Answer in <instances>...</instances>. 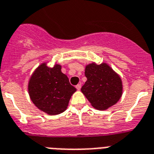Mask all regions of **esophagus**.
<instances>
[{
    "label": "esophagus",
    "instance_id": "34e87169",
    "mask_svg": "<svg viewBox=\"0 0 154 154\" xmlns=\"http://www.w3.org/2000/svg\"><path fill=\"white\" fill-rule=\"evenodd\" d=\"M75 88L77 89V90H79L80 89H81V84H78V85L75 86Z\"/></svg>",
    "mask_w": 154,
    "mask_h": 154
}]
</instances>
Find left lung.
<instances>
[{"label":"left lung","mask_w":154,"mask_h":154,"mask_svg":"<svg viewBox=\"0 0 154 154\" xmlns=\"http://www.w3.org/2000/svg\"><path fill=\"white\" fill-rule=\"evenodd\" d=\"M86 82L81 91L97 110H107L117 103L122 96L123 85L119 75L108 64L93 62L86 65Z\"/></svg>","instance_id":"left-lung-1"}]
</instances>
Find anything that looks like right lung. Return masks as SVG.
Segmentation results:
<instances>
[{
    "label": "right lung",
    "mask_w": 154,
    "mask_h": 154,
    "mask_svg": "<svg viewBox=\"0 0 154 154\" xmlns=\"http://www.w3.org/2000/svg\"><path fill=\"white\" fill-rule=\"evenodd\" d=\"M76 89L69 82L68 76L61 72V65L47 66L40 64L35 69L28 83L30 99L38 109L49 115H59L68 106Z\"/></svg>",
    "instance_id": "obj_1"
}]
</instances>
